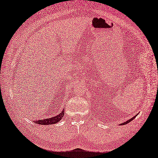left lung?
Instances as JSON below:
<instances>
[{
  "label": "left lung",
  "mask_w": 158,
  "mask_h": 158,
  "mask_svg": "<svg viewBox=\"0 0 158 158\" xmlns=\"http://www.w3.org/2000/svg\"><path fill=\"white\" fill-rule=\"evenodd\" d=\"M137 114H136V115H135V116H134L133 117H132V118H131L129 119V120H128V121H127L126 122L123 123H121V124H120V125H126V124H127V123H129V122H131V121H133V119H134L135 118V117H136V116H137Z\"/></svg>",
  "instance_id": "8db88e82"
}]
</instances>
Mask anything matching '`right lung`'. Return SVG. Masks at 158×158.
Returning <instances> with one entry per match:
<instances>
[{"label":"right lung","instance_id":"1","mask_svg":"<svg viewBox=\"0 0 158 158\" xmlns=\"http://www.w3.org/2000/svg\"><path fill=\"white\" fill-rule=\"evenodd\" d=\"M64 109L61 110V112L57 114L56 116H53L51 118H45V119H40L38 121H35L34 123L37 124H40V125H52V124H56V123H58L60 121V120L62 117H64Z\"/></svg>","mask_w":158,"mask_h":158}]
</instances>
